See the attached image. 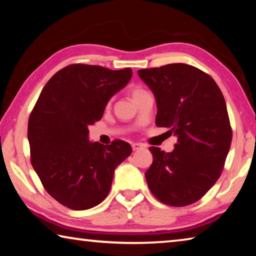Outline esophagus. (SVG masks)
I'll list each match as a JSON object with an SVG mask.
<instances>
[{
  "instance_id": "esophagus-1",
  "label": "esophagus",
  "mask_w": 256,
  "mask_h": 256,
  "mask_svg": "<svg viewBox=\"0 0 256 256\" xmlns=\"http://www.w3.org/2000/svg\"><path fill=\"white\" fill-rule=\"evenodd\" d=\"M144 148V146H142V144H132V149H133V151H136V150H140V149H142Z\"/></svg>"
}]
</instances>
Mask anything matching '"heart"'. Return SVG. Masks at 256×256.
Wrapping results in <instances>:
<instances>
[{"label": "heart", "mask_w": 256, "mask_h": 256, "mask_svg": "<svg viewBox=\"0 0 256 256\" xmlns=\"http://www.w3.org/2000/svg\"><path fill=\"white\" fill-rule=\"evenodd\" d=\"M144 92V90L140 88V86H134V88L132 89V92H131V96H132V98H134V97H136V96H138V94H141Z\"/></svg>", "instance_id": "1"}]
</instances>
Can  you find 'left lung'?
Listing matches in <instances>:
<instances>
[{
  "instance_id": "left-lung-1",
  "label": "left lung",
  "mask_w": 256,
  "mask_h": 256,
  "mask_svg": "<svg viewBox=\"0 0 256 256\" xmlns=\"http://www.w3.org/2000/svg\"><path fill=\"white\" fill-rule=\"evenodd\" d=\"M157 102L156 125L177 138L164 152L150 146L154 162L146 172L160 202L185 206L204 196L222 175L232 144V126L222 90L212 78L184 63L138 71Z\"/></svg>"
}]
</instances>
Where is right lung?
I'll return each instance as SVG.
<instances>
[{
  "label": "right lung",
  "instance_id": "right-lung-1",
  "mask_svg": "<svg viewBox=\"0 0 256 256\" xmlns=\"http://www.w3.org/2000/svg\"><path fill=\"white\" fill-rule=\"evenodd\" d=\"M130 68L112 71L71 64L50 78L28 120L30 160L52 198L72 210L98 206L110 193L114 170L132 152L128 142L88 140L110 99L128 84Z\"/></svg>",
  "mask_w": 256,
  "mask_h": 256
}]
</instances>
